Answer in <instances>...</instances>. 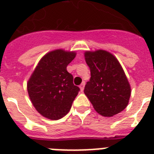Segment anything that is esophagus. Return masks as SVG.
Listing matches in <instances>:
<instances>
[{"label":"esophagus","instance_id":"esophagus-1","mask_svg":"<svg viewBox=\"0 0 154 154\" xmlns=\"http://www.w3.org/2000/svg\"><path fill=\"white\" fill-rule=\"evenodd\" d=\"M84 87H85V82H82V84H81V85H80L79 86V88H80V91L81 92H82L83 91V90H84Z\"/></svg>","mask_w":154,"mask_h":154}]
</instances>
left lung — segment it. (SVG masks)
Returning <instances> with one entry per match:
<instances>
[{"label":"left lung","instance_id":"left-lung-1","mask_svg":"<svg viewBox=\"0 0 154 154\" xmlns=\"http://www.w3.org/2000/svg\"><path fill=\"white\" fill-rule=\"evenodd\" d=\"M84 54L91 72L84 93L102 116L120 113L128 106L131 96V86L121 64L104 50L88 51Z\"/></svg>","mask_w":154,"mask_h":154}]
</instances>
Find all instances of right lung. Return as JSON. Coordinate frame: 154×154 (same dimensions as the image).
I'll use <instances>...</instances> for the list:
<instances>
[{
  "label": "right lung",
  "instance_id": "right-lung-1",
  "mask_svg": "<svg viewBox=\"0 0 154 154\" xmlns=\"http://www.w3.org/2000/svg\"><path fill=\"white\" fill-rule=\"evenodd\" d=\"M75 51L57 49L46 54L27 82L29 97L36 111L44 118L58 120L70 111L79 88L67 71Z\"/></svg>",
  "mask_w": 154,
  "mask_h": 154
}]
</instances>
